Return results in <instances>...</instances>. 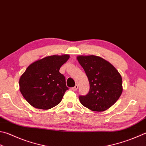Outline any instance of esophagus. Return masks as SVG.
<instances>
[{"label": "esophagus", "mask_w": 146, "mask_h": 146, "mask_svg": "<svg viewBox=\"0 0 146 146\" xmlns=\"http://www.w3.org/2000/svg\"><path fill=\"white\" fill-rule=\"evenodd\" d=\"M78 89V84H76L75 86L72 88V90H73V91H76Z\"/></svg>", "instance_id": "esophagus-1"}]
</instances>
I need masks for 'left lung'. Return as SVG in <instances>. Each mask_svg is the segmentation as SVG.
<instances>
[{
	"mask_svg": "<svg viewBox=\"0 0 146 146\" xmlns=\"http://www.w3.org/2000/svg\"><path fill=\"white\" fill-rule=\"evenodd\" d=\"M77 59L86 74L90 88L86 95L79 96L80 102L93 111L108 109L122 93L120 74L111 64L100 56L80 55Z\"/></svg>",
	"mask_w": 146,
	"mask_h": 146,
	"instance_id": "left-lung-1",
	"label": "left lung"
}]
</instances>
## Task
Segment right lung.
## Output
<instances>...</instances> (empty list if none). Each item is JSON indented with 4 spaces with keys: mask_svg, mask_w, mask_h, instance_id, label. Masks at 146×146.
I'll return each mask as SVG.
<instances>
[{
    "mask_svg": "<svg viewBox=\"0 0 146 146\" xmlns=\"http://www.w3.org/2000/svg\"><path fill=\"white\" fill-rule=\"evenodd\" d=\"M68 54L48 56L30 64L19 80L20 92L35 108L47 110L62 101L66 90L64 76L59 72Z\"/></svg>",
    "mask_w": 146,
    "mask_h": 146,
    "instance_id": "1",
    "label": "right lung"
}]
</instances>
